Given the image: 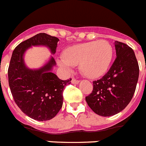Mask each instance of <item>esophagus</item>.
<instances>
[{
  "instance_id": "obj_1",
  "label": "esophagus",
  "mask_w": 146,
  "mask_h": 146,
  "mask_svg": "<svg viewBox=\"0 0 146 146\" xmlns=\"http://www.w3.org/2000/svg\"><path fill=\"white\" fill-rule=\"evenodd\" d=\"M79 80H77V79H75V78H73V79H72V84H78V83H79Z\"/></svg>"
}]
</instances>
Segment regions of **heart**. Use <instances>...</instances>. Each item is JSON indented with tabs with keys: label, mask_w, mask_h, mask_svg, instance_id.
Instances as JSON below:
<instances>
[{
	"label": "heart",
	"mask_w": 146,
	"mask_h": 146,
	"mask_svg": "<svg viewBox=\"0 0 146 146\" xmlns=\"http://www.w3.org/2000/svg\"><path fill=\"white\" fill-rule=\"evenodd\" d=\"M113 55L109 42L98 40L68 47L62 52L57 62L63 69L71 71L79 64L80 72L89 78H96L107 72Z\"/></svg>",
	"instance_id": "heart-1"
}]
</instances>
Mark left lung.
I'll return each instance as SVG.
<instances>
[{
    "label": "left lung",
    "mask_w": 146,
    "mask_h": 146,
    "mask_svg": "<svg viewBox=\"0 0 146 146\" xmlns=\"http://www.w3.org/2000/svg\"><path fill=\"white\" fill-rule=\"evenodd\" d=\"M116 58L101 79L94 80L92 93L86 97L92 111L110 116L123 110L132 99L139 78V65L133 49L115 42Z\"/></svg>",
    "instance_id": "left-lung-1"
}]
</instances>
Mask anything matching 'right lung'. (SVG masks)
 I'll return each mask as SVG.
<instances>
[{"label": "right lung", "instance_id": "right-lung-1", "mask_svg": "<svg viewBox=\"0 0 146 146\" xmlns=\"http://www.w3.org/2000/svg\"><path fill=\"white\" fill-rule=\"evenodd\" d=\"M59 38L41 33L24 41L13 50L8 78L13 99L21 111L38 121L50 120L58 113L62 106L64 87L72 79L60 80L51 72L56 62L51 57L48 63L37 70H31L25 65V50L34 45L48 47L55 54Z\"/></svg>", "mask_w": 146, "mask_h": 146}]
</instances>
